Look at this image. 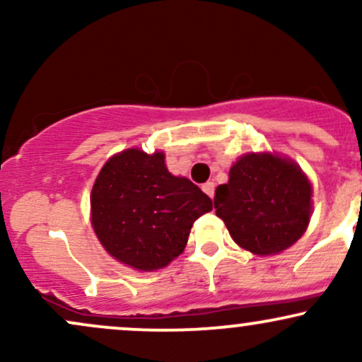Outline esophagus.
Returning <instances> with one entry per match:
<instances>
[{
	"instance_id": "esophagus-1",
	"label": "esophagus",
	"mask_w": 362,
	"mask_h": 362,
	"mask_svg": "<svg viewBox=\"0 0 362 362\" xmlns=\"http://www.w3.org/2000/svg\"><path fill=\"white\" fill-rule=\"evenodd\" d=\"M214 182H207V184H204L202 185V190H204V192L209 195V197H213L214 195Z\"/></svg>"
}]
</instances>
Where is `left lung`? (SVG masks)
Instances as JSON below:
<instances>
[{
    "label": "left lung",
    "mask_w": 362,
    "mask_h": 362,
    "mask_svg": "<svg viewBox=\"0 0 362 362\" xmlns=\"http://www.w3.org/2000/svg\"><path fill=\"white\" fill-rule=\"evenodd\" d=\"M216 216L255 255H274L296 243L311 216V184L293 160L248 153L230 170L214 195Z\"/></svg>",
    "instance_id": "left-lung-1"
}]
</instances>
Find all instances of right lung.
Listing matches in <instances>:
<instances>
[{"mask_svg": "<svg viewBox=\"0 0 362 362\" xmlns=\"http://www.w3.org/2000/svg\"><path fill=\"white\" fill-rule=\"evenodd\" d=\"M91 224L115 260L136 271L167 267L184 252L190 228L213 201L185 177H173L161 151L138 148L103 165L90 195Z\"/></svg>", "mask_w": 362, "mask_h": 362, "instance_id": "add662e5", "label": "right lung"}]
</instances>
